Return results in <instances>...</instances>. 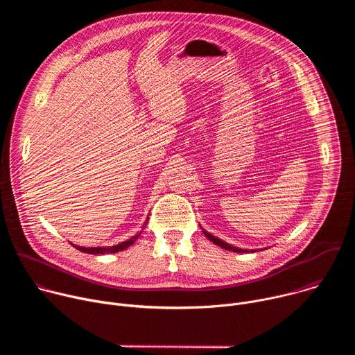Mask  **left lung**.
<instances>
[{
    "label": "left lung",
    "mask_w": 355,
    "mask_h": 355,
    "mask_svg": "<svg viewBox=\"0 0 355 355\" xmlns=\"http://www.w3.org/2000/svg\"><path fill=\"white\" fill-rule=\"evenodd\" d=\"M204 234L211 240V241H214L215 244H218L219 247H222V248H225V250H229V251H234V252H248V250H243V248H237V247H233V245H230V244H227V243H225L223 240H220V239H218V237H215V236H212L211 233H208V232H205L204 230ZM252 251V250H251Z\"/></svg>",
    "instance_id": "8db88e82"
}]
</instances>
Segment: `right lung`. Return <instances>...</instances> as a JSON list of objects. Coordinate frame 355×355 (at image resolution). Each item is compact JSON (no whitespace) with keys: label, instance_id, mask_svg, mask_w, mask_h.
Masks as SVG:
<instances>
[{"label":"right lung","instance_id":"right-lung-1","mask_svg":"<svg viewBox=\"0 0 355 355\" xmlns=\"http://www.w3.org/2000/svg\"><path fill=\"white\" fill-rule=\"evenodd\" d=\"M148 220V219H147ZM147 223V222H146ZM144 227V226H143ZM140 233L141 232H139L136 236H133V237H130L129 240H126V241H123V243H119V244H116V245H111V247H80V245H74L73 244V247H76L77 250H80V251H83V252H88V254H107V252H118V251H122V250H125V248H128L129 245H132L135 241H136V239L140 236Z\"/></svg>","mask_w":355,"mask_h":355}]
</instances>
